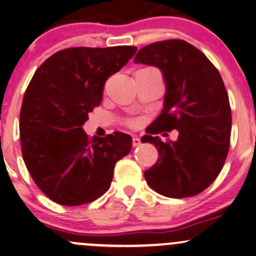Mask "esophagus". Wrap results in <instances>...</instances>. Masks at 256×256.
<instances>
[{"instance_id": "1", "label": "esophagus", "mask_w": 256, "mask_h": 256, "mask_svg": "<svg viewBox=\"0 0 256 256\" xmlns=\"http://www.w3.org/2000/svg\"><path fill=\"white\" fill-rule=\"evenodd\" d=\"M132 144H133V147H136V146L140 145L141 141H140L139 138H133V141H132Z\"/></svg>"}]
</instances>
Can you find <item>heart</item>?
<instances>
[{"mask_svg":"<svg viewBox=\"0 0 256 256\" xmlns=\"http://www.w3.org/2000/svg\"><path fill=\"white\" fill-rule=\"evenodd\" d=\"M126 124L129 126V127H136V126L139 124V121L135 118H130V120H127V121H126Z\"/></svg>","mask_w":256,"mask_h":256,"instance_id":"heart-1","label":"heart"}]
</instances>
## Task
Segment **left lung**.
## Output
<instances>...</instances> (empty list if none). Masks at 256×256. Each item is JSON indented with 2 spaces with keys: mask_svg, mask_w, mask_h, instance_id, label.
Listing matches in <instances>:
<instances>
[{
  "mask_svg": "<svg viewBox=\"0 0 256 256\" xmlns=\"http://www.w3.org/2000/svg\"><path fill=\"white\" fill-rule=\"evenodd\" d=\"M134 62L158 67L166 86L163 111L144 136L158 150L146 182L168 198L198 195L217 178L229 153L231 108L224 81L205 54L181 39L146 45ZM174 128L176 142L152 136Z\"/></svg>",
  "mask_w": 256,
  "mask_h": 256,
  "instance_id": "1",
  "label": "left lung"
}]
</instances>
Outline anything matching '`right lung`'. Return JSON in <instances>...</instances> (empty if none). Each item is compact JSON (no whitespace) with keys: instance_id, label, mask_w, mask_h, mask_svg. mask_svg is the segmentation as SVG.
<instances>
[{"instance_id":"obj_1","label":"right lung","mask_w":256,"mask_h":256,"mask_svg":"<svg viewBox=\"0 0 256 256\" xmlns=\"http://www.w3.org/2000/svg\"><path fill=\"white\" fill-rule=\"evenodd\" d=\"M135 52L130 45L60 50L30 81L20 110L21 153L33 181L56 204L79 206L100 198L116 163L130 152V135L90 138L82 124L100 104L105 81Z\"/></svg>"}]
</instances>
